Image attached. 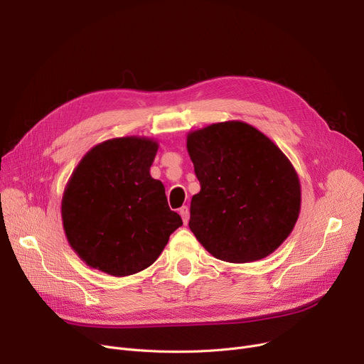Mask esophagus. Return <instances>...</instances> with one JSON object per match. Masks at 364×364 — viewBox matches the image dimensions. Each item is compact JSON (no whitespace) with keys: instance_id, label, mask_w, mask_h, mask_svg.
Segmentation results:
<instances>
[{"instance_id":"34e87169","label":"esophagus","mask_w":364,"mask_h":364,"mask_svg":"<svg viewBox=\"0 0 364 364\" xmlns=\"http://www.w3.org/2000/svg\"><path fill=\"white\" fill-rule=\"evenodd\" d=\"M180 215H181V218H183V223H184V224H187V221H188V215H190V213H188V206H181V208H180Z\"/></svg>"}]
</instances>
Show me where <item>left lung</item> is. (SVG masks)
Segmentation results:
<instances>
[{"instance_id":"8db88e82","label":"left lung","mask_w":364,"mask_h":364,"mask_svg":"<svg viewBox=\"0 0 364 364\" xmlns=\"http://www.w3.org/2000/svg\"><path fill=\"white\" fill-rule=\"evenodd\" d=\"M187 150L200 183L188 227L205 250L227 262L274 252L301 209L299 178L284 153L242 121L192 131Z\"/></svg>"}]
</instances>
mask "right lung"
Wrapping results in <instances>:
<instances>
[{"label": "right lung", "mask_w": 364, "mask_h": 364, "mask_svg": "<svg viewBox=\"0 0 364 364\" xmlns=\"http://www.w3.org/2000/svg\"><path fill=\"white\" fill-rule=\"evenodd\" d=\"M156 151L151 139H112L94 146L72 172L62 199L63 228L92 269L114 277L139 273L183 225L164 184L150 176Z\"/></svg>", "instance_id": "right-lung-1"}]
</instances>
